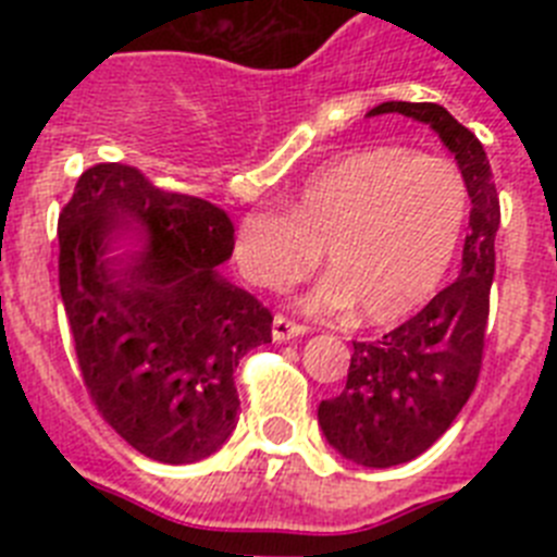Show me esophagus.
<instances>
[{
	"instance_id": "obj_1",
	"label": "esophagus",
	"mask_w": 557,
	"mask_h": 557,
	"mask_svg": "<svg viewBox=\"0 0 557 557\" xmlns=\"http://www.w3.org/2000/svg\"><path fill=\"white\" fill-rule=\"evenodd\" d=\"M309 326L307 323H298L287 314H275L273 318V339L275 343H287V339L298 337V334H307Z\"/></svg>"
}]
</instances>
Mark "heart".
I'll return each instance as SVG.
<instances>
[{
    "label": "heart",
    "instance_id": "b5f03b06",
    "mask_svg": "<svg viewBox=\"0 0 557 557\" xmlns=\"http://www.w3.org/2000/svg\"><path fill=\"white\" fill-rule=\"evenodd\" d=\"M469 191L449 159L407 147L343 152L309 175L284 211H250L234 264L250 284L287 289L318 264L314 312L359 304L368 323L398 321L430 298L455 259Z\"/></svg>",
    "mask_w": 557,
    "mask_h": 557
}]
</instances>
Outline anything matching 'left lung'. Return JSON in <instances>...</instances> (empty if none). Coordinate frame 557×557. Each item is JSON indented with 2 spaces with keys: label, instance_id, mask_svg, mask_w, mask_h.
I'll list each match as a JSON object with an SVG mask.
<instances>
[{
  "label": "left lung",
  "instance_id": "8db88e82",
  "mask_svg": "<svg viewBox=\"0 0 557 557\" xmlns=\"http://www.w3.org/2000/svg\"><path fill=\"white\" fill-rule=\"evenodd\" d=\"M376 113L426 122L455 152L471 198L460 275L410 321L371 343L354 339L343 393L318 407L329 444L368 469L416 460L444 435L474 393L488 332L499 195L488 156L437 102H382Z\"/></svg>",
  "mask_w": 557,
  "mask_h": 557
}]
</instances>
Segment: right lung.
Here are the masks:
<instances>
[{"label":"right lung","instance_id":"obj_1","mask_svg":"<svg viewBox=\"0 0 557 557\" xmlns=\"http://www.w3.org/2000/svg\"><path fill=\"white\" fill-rule=\"evenodd\" d=\"M113 222L148 248L102 260ZM58 284L91 405L150 460L198 462L236 426L239 359L273 339V314L218 273L234 248L220 206L166 191L127 164H95L58 218Z\"/></svg>","mask_w":557,"mask_h":557}]
</instances>
